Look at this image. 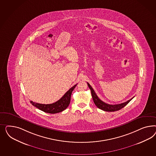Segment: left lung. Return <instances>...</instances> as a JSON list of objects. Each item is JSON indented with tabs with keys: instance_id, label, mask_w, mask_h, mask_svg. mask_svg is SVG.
<instances>
[{
	"instance_id": "left-lung-1",
	"label": "left lung",
	"mask_w": 156,
	"mask_h": 156,
	"mask_svg": "<svg viewBox=\"0 0 156 156\" xmlns=\"http://www.w3.org/2000/svg\"><path fill=\"white\" fill-rule=\"evenodd\" d=\"M87 83L91 90V96H92V98H93L95 105L97 106V108H98L99 109H101L104 111H106V112L118 111L119 110L123 108V107H125L134 98V97H133L132 98H131V99L128 100V101L122 103V104H117V105H110V104H106L99 99V98L98 97V96L96 94V93H95L94 90H93V89L90 86V84L89 83Z\"/></svg>"
}]
</instances>
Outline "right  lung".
<instances>
[{"label": "right lung", "mask_w": 156, "mask_h": 156, "mask_svg": "<svg viewBox=\"0 0 156 156\" xmlns=\"http://www.w3.org/2000/svg\"><path fill=\"white\" fill-rule=\"evenodd\" d=\"M76 85L77 84L73 86L66 92L61 99L55 102V103L46 105V104L36 103V102H33L32 101H30V103H31L34 106L36 107L37 108H38L45 113L55 114L61 112L64 110H65L69 105L70 102V99H71V93Z\"/></svg>", "instance_id": "obj_1"}]
</instances>
